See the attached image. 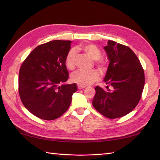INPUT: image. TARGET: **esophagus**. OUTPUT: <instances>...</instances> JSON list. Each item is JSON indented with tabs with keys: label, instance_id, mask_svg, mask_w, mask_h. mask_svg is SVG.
<instances>
[{
	"label": "esophagus",
	"instance_id": "34e87169",
	"mask_svg": "<svg viewBox=\"0 0 160 160\" xmlns=\"http://www.w3.org/2000/svg\"><path fill=\"white\" fill-rule=\"evenodd\" d=\"M84 88H85V86H82V85H79V84H78V89H84Z\"/></svg>",
	"mask_w": 160,
	"mask_h": 160
}]
</instances>
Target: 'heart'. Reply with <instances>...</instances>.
<instances>
[{
    "label": "heart",
    "mask_w": 160,
    "mask_h": 160,
    "mask_svg": "<svg viewBox=\"0 0 160 160\" xmlns=\"http://www.w3.org/2000/svg\"><path fill=\"white\" fill-rule=\"evenodd\" d=\"M82 49L87 55L93 60V63L100 72L105 73L107 70L108 64L107 60L101 58V51L98 47L92 43L85 44L82 46ZM76 52L75 49H71L67 53L64 64L68 69L73 70L76 66ZM100 79V74L96 70H91L89 72L77 71L71 75V81L73 83L82 86H87L96 82Z\"/></svg>",
    "instance_id": "heart-1"
}]
</instances>
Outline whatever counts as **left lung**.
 Instances as JSON below:
<instances>
[{"label": "left lung", "instance_id": "obj_1", "mask_svg": "<svg viewBox=\"0 0 160 160\" xmlns=\"http://www.w3.org/2000/svg\"><path fill=\"white\" fill-rule=\"evenodd\" d=\"M104 49L110 61L104 78L107 89L97 86L92 104L104 116L115 119L127 115L139 103L144 89V72L138 58L128 47L108 40Z\"/></svg>", "mask_w": 160, "mask_h": 160}]
</instances>
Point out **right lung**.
Masks as SVG:
<instances>
[{
  "instance_id": "1",
  "label": "right lung",
  "mask_w": 160,
  "mask_h": 160,
  "mask_svg": "<svg viewBox=\"0 0 160 160\" xmlns=\"http://www.w3.org/2000/svg\"><path fill=\"white\" fill-rule=\"evenodd\" d=\"M70 40H52L33 49L20 68L18 92L25 107L45 120L58 118L69 108L76 84H64L69 72L64 64Z\"/></svg>"
}]
</instances>
